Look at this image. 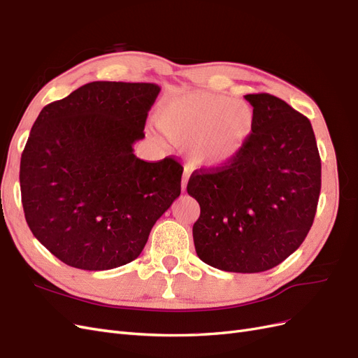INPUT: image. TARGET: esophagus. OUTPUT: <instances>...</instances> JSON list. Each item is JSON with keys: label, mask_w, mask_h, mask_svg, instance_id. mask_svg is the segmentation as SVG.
<instances>
[{"label": "esophagus", "mask_w": 358, "mask_h": 358, "mask_svg": "<svg viewBox=\"0 0 358 358\" xmlns=\"http://www.w3.org/2000/svg\"><path fill=\"white\" fill-rule=\"evenodd\" d=\"M188 178H189V170L185 169L183 170V176H182V191L187 189V185H188Z\"/></svg>", "instance_id": "esophagus-1"}]
</instances>
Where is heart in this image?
<instances>
[{"mask_svg":"<svg viewBox=\"0 0 358 358\" xmlns=\"http://www.w3.org/2000/svg\"><path fill=\"white\" fill-rule=\"evenodd\" d=\"M155 119L171 142L187 145L194 164L218 169L245 148L254 131L255 112L246 101L194 91L162 100Z\"/></svg>","mask_w":358,"mask_h":358,"instance_id":"obj_1","label":"heart"}]
</instances>
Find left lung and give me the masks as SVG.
<instances>
[{"label":"left lung","instance_id":"left-lung-1","mask_svg":"<svg viewBox=\"0 0 358 358\" xmlns=\"http://www.w3.org/2000/svg\"><path fill=\"white\" fill-rule=\"evenodd\" d=\"M245 99L254 131L229 164L194 171L187 191L200 204L192 227L201 262L258 273L284 262L306 239L321 191V159L310 121L266 92Z\"/></svg>","mask_w":358,"mask_h":358}]
</instances>
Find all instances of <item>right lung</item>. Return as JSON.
<instances>
[{
	"mask_svg": "<svg viewBox=\"0 0 358 358\" xmlns=\"http://www.w3.org/2000/svg\"><path fill=\"white\" fill-rule=\"evenodd\" d=\"M155 83L91 82L43 107L20 158L25 220L62 263L109 270L136 259L180 196L182 166L140 159Z\"/></svg>",
	"mask_w": 358,
	"mask_h": 358,
	"instance_id": "obj_1",
	"label": "right lung"
}]
</instances>
